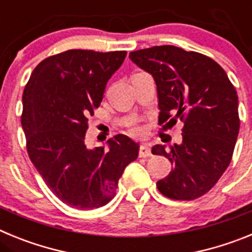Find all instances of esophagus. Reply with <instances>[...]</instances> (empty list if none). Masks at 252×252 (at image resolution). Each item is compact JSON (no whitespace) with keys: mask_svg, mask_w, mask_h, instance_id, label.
Returning a JSON list of instances; mask_svg holds the SVG:
<instances>
[{"mask_svg":"<svg viewBox=\"0 0 252 252\" xmlns=\"http://www.w3.org/2000/svg\"><path fill=\"white\" fill-rule=\"evenodd\" d=\"M151 155H153V154H151L150 146L146 145V144H144V145L140 146V150H139L140 158H149V157H151Z\"/></svg>","mask_w":252,"mask_h":252,"instance_id":"34e87169","label":"esophagus"}]
</instances>
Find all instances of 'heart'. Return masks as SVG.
Returning a JSON list of instances; mask_svg holds the SVG:
<instances>
[{"label":"heart","mask_w":252,"mask_h":252,"mask_svg":"<svg viewBox=\"0 0 252 252\" xmlns=\"http://www.w3.org/2000/svg\"><path fill=\"white\" fill-rule=\"evenodd\" d=\"M132 132L133 133H139L140 132V128L139 127H132Z\"/></svg>","instance_id":"heart-1"}]
</instances>
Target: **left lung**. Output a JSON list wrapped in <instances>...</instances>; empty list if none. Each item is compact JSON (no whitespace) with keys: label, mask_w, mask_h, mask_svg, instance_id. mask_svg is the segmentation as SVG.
I'll use <instances>...</instances> for the list:
<instances>
[{"label":"left lung","mask_w":252,"mask_h":252,"mask_svg":"<svg viewBox=\"0 0 252 252\" xmlns=\"http://www.w3.org/2000/svg\"><path fill=\"white\" fill-rule=\"evenodd\" d=\"M139 68L153 75L158 91L159 125L184 122L182 144L155 145L173 169L157 183L165 197L192 201L206 194L232 159L240 130L239 97L222 66L195 51L173 45L130 53Z\"/></svg>","instance_id":"obj_1"}]
</instances>
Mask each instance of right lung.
I'll use <instances>...</instances> for the list:
<instances>
[{"instance_id":"right-lung-1","label":"right lung","mask_w":252,"mask_h":252,"mask_svg":"<svg viewBox=\"0 0 252 252\" xmlns=\"http://www.w3.org/2000/svg\"><path fill=\"white\" fill-rule=\"evenodd\" d=\"M126 54L64 51L39 63L24 90L21 125L29 157L51 192L74 208L108 203L125 168L139 155V144L126 135L108 140L107 149L86 145L88 117Z\"/></svg>"}]
</instances>
